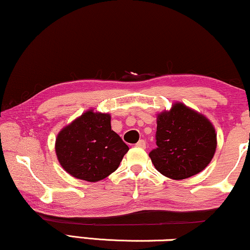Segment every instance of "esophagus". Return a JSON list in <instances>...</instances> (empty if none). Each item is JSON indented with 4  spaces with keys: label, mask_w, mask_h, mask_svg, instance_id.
I'll return each instance as SVG.
<instances>
[{
    "label": "esophagus",
    "mask_w": 250,
    "mask_h": 250,
    "mask_svg": "<svg viewBox=\"0 0 250 250\" xmlns=\"http://www.w3.org/2000/svg\"><path fill=\"white\" fill-rule=\"evenodd\" d=\"M137 146V147H139V148H146V141L145 140H140V141H138V144L135 145Z\"/></svg>",
    "instance_id": "obj_1"
}]
</instances>
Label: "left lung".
Instances as JSON below:
<instances>
[{"label":"left lung","mask_w":250,"mask_h":250,"mask_svg":"<svg viewBox=\"0 0 250 250\" xmlns=\"http://www.w3.org/2000/svg\"><path fill=\"white\" fill-rule=\"evenodd\" d=\"M157 148L149 153L163 176L186 179L204 170L217 147L215 127L202 113L177 102L157 115Z\"/></svg>","instance_id":"1"}]
</instances>
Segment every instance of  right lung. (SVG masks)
<instances>
[{"label": "right lung", "mask_w": 250, "mask_h": 250, "mask_svg": "<svg viewBox=\"0 0 250 250\" xmlns=\"http://www.w3.org/2000/svg\"><path fill=\"white\" fill-rule=\"evenodd\" d=\"M110 122L109 113L90 109L61 129L55 150L67 173L95 183L117 170L128 147L112 131Z\"/></svg>", "instance_id": "obj_1"}]
</instances>
